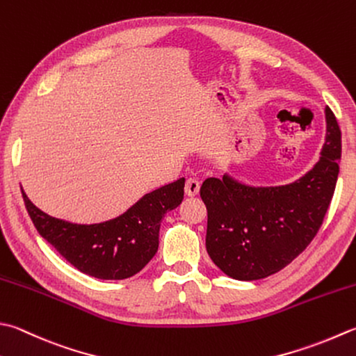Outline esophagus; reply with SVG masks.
Here are the masks:
<instances>
[{"label": "esophagus", "mask_w": 356, "mask_h": 356, "mask_svg": "<svg viewBox=\"0 0 356 356\" xmlns=\"http://www.w3.org/2000/svg\"><path fill=\"white\" fill-rule=\"evenodd\" d=\"M199 188H200L199 180H196V179H186V182H185V193H186V196H190V197L197 196V194H199Z\"/></svg>", "instance_id": "esophagus-1"}]
</instances>
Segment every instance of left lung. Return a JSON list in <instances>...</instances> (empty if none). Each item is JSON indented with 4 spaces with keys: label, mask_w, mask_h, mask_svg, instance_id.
<instances>
[{
    "label": "left lung",
    "mask_w": 356,
    "mask_h": 356,
    "mask_svg": "<svg viewBox=\"0 0 356 356\" xmlns=\"http://www.w3.org/2000/svg\"><path fill=\"white\" fill-rule=\"evenodd\" d=\"M325 123L321 157L295 182L252 186L224 174L202 184L207 252L227 276L256 281L277 273L316 236L335 193L341 159V129L329 106Z\"/></svg>",
    "instance_id": "1"
}]
</instances>
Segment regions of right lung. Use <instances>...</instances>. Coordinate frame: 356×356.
Segmentation results:
<instances>
[{
  "label": "right lung",
  "mask_w": 356,
  "mask_h": 356,
  "mask_svg": "<svg viewBox=\"0 0 356 356\" xmlns=\"http://www.w3.org/2000/svg\"><path fill=\"white\" fill-rule=\"evenodd\" d=\"M185 179L145 194L123 214L100 224H72L52 218L23 193L26 210L37 232L67 262L97 280H127L138 273L159 248L163 216L184 200Z\"/></svg>",
  "instance_id": "right-lung-1"
}]
</instances>
